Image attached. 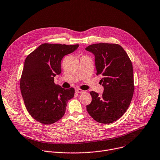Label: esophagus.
Listing matches in <instances>:
<instances>
[{
    "label": "esophagus",
    "instance_id": "esophagus-1",
    "mask_svg": "<svg viewBox=\"0 0 160 160\" xmlns=\"http://www.w3.org/2000/svg\"><path fill=\"white\" fill-rule=\"evenodd\" d=\"M76 92L77 93H82L84 92V91H83V90H81V89H76Z\"/></svg>",
    "mask_w": 160,
    "mask_h": 160
}]
</instances>
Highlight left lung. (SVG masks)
<instances>
[{
  "label": "left lung",
  "instance_id": "8db88e82",
  "mask_svg": "<svg viewBox=\"0 0 160 160\" xmlns=\"http://www.w3.org/2000/svg\"><path fill=\"white\" fill-rule=\"evenodd\" d=\"M86 50L95 57L97 75L104 90L101 97L91 92L92 100L86 106L89 114L97 122L108 124L120 118L128 109L133 92V70L127 53L119 44L99 43Z\"/></svg>",
  "mask_w": 160,
  "mask_h": 160
}]
</instances>
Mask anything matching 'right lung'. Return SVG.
<instances>
[{"mask_svg":"<svg viewBox=\"0 0 160 160\" xmlns=\"http://www.w3.org/2000/svg\"><path fill=\"white\" fill-rule=\"evenodd\" d=\"M78 47L79 44L44 43L25 59L20 79L22 95L29 114L44 125L60 119L68 101L74 96L73 88L65 89L55 84L54 77L62 72L63 57Z\"/></svg>","mask_w":160,"mask_h":160,"instance_id":"add662e5","label":"right lung"}]
</instances>
